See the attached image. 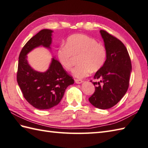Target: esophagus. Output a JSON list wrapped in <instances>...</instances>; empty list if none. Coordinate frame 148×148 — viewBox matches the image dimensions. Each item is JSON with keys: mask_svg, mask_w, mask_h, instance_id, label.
Returning a JSON list of instances; mask_svg holds the SVG:
<instances>
[{"mask_svg": "<svg viewBox=\"0 0 148 148\" xmlns=\"http://www.w3.org/2000/svg\"><path fill=\"white\" fill-rule=\"evenodd\" d=\"M83 81L82 80H80V79H75V83H77V84H81L82 83Z\"/></svg>", "mask_w": 148, "mask_h": 148, "instance_id": "esophagus-1", "label": "esophagus"}]
</instances>
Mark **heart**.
I'll list each match as a JSON object with an SVG mask.
<instances>
[{
  "mask_svg": "<svg viewBox=\"0 0 148 148\" xmlns=\"http://www.w3.org/2000/svg\"><path fill=\"white\" fill-rule=\"evenodd\" d=\"M78 65L72 74L79 78L89 76L91 71L96 72L104 65L107 51L104 46L88 36L73 34L66 40L65 45L59 47L56 51L58 61L66 71H71L74 64V56H78Z\"/></svg>",
  "mask_w": 148,
  "mask_h": 148,
  "instance_id": "1",
  "label": "heart"
}]
</instances>
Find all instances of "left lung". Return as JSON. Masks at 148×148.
Listing matches in <instances>:
<instances>
[{"label":"left lung","instance_id":"1","mask_svg":"<svg viewBox=\"0 0 148 148\" xmlns=\"http://www.w3.org/2000/svg\"><path fill=\"white\" fill-rule=\"evenodd\" d=\"M100 33L107 51V58L94 76L100 81L93 82L95 90L88 100L95 108L107 109L115 106L126 93L132 64L127 49L121 41L105 30H100Z\"/></svg>","mask_w":148,"mask_h":148}]
</instances>
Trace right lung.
<instances>
[{"mask_svg":"<svg viewBox=\"0 0 148 148\" xmlns=\"http://www.w3.org/2000/svg\"><path fill=\"white\" fill-rule=\"evenodd\" d=\"M53 32L49 29L39 31L26 43L19 56L18 84L27 101L38 109H49L58 105L66 88L74 83L55 57L43 72L34 70L28 62L27 55L36 48L42 46L51 51Z\"/></svg>","mask_w":148,"mask_h":148,"instance_id":"right-lung-1","label":"right lung"}]
</instances>
